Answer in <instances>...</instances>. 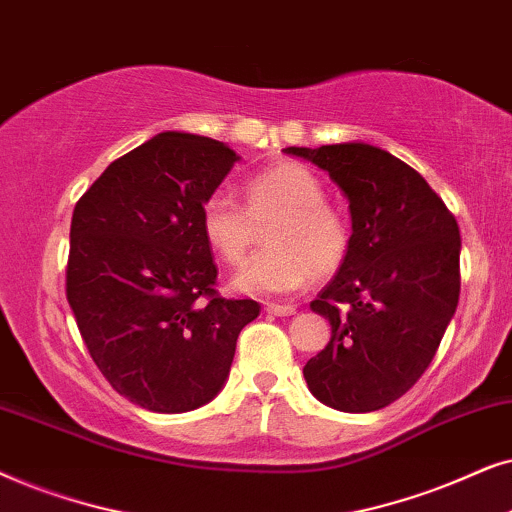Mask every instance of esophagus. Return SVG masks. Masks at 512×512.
Returning a JSON list of instances; mask_svg holds the SVG:
<instances>
[{
    "label": "esophagus",
    "mask_w": 512,
    "mask_h": 512,
    "mask_svg": "<svg viewBox=\"0 0 512 512\" xmlns=\"http://www.w3.org/2000/svg\"><path fill=\"white\" fill-rule=\"evenodd\" d=\"M264 311L271 313V316H292V313H297L295 304H267L264 306Z\"/></svg>",
    "instance_id": "obj_1"
}]
</instances>
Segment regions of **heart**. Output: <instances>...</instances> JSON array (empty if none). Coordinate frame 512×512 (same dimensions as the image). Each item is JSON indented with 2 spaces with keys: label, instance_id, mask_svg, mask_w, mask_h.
Segmentation results:
<instances>
[{
  "label": "heart",
  "instance_id": "b5f03b06",
  "mask_svg": "<svg viewBox=\"0 0 512 512\" xmlns=\"http://www.w3.org/2000/svg\"><path fill=\"white\" fill-rule=\"evenodd\" d=\"M267 228V248L234 276L243 295H290L311 276L332 274L349 250V227L325 203V187L311 168L283 161L245 185V206L217 189L201 206V231L224 262L238 264Z\"/></svg>",
  "mask_w": 512,
  "mask_h": 512
}]
</instances>
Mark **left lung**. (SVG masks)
<instances>
[{
	"label": "left lung",
	"instance_id": "8db88e82",
	"mask_svg": "<svg viewBox=\"0 0 512 512\" xmlns=\"http://www.w3.org/2000/svg\"><path fill=\"white\" fill-rule=\"evenodd\" d=\"M325 170L349 201L351 238L311 309L332 337L304 365L313 398L374 412L426 372L459 304V224L405 161L367 142L285 147Z\"/></svg>",
	"mask_w": 512,
	"mask_h": 512
}]
</instances>
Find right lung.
Returning <instances> with one entry per match:
<instances>
[{
    "label": "right lung",
    "mask_w": 512,
    "mask_h": 512,
    "mask_svg": "<svg viewBox=\"0 0 512 512\" xmlns=\"http://www.w3.org/2000/svg\"><path fill=\"white\" fill-rule=\"evenodd\" d=\"M229 145L166 131L109 163L74 206L67 302L117 393L149 412L210 403L236 339L260 316L222 299L201 206L234 168Z\"/></svg>",
    "instance_id": "right-lung-1"
}]
</instances>
